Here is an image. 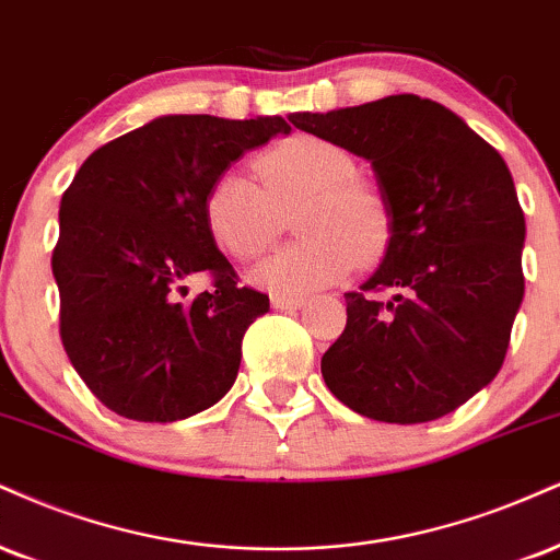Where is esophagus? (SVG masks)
<instances>
[{"label": "esophagus", "instance_id": "esophagus-1", "mask_svg": "<svg viewBox=\"0 0 560 560\" xmlns=\"http://www.w3.org/2000/svg\"><path fill=\"white\" fill-rule=\"evenodd\" d=\"M271 307L273 310H300V307H305V300H302V298H281V294H273Z\"/></svg>", "mask_w": 560, "mask_h": 560}]
</instances>
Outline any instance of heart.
Returning <instances> with one entry per match:
<instances>
[{
	"label": "heart",
	"mask_w": 560,
	"mask_h": 560,
	"mask_svg": "<svg viewBox=\"0 0 560 560\" xmlns=\"http://www.w3.org/2000/svg\"><path fill=\"white\" fill-rule=\"evenodd\" d=\"M260 185L242 172H221L203 195L208 234L229 258L250 260L279 232V208L305 200L294 219L300 242L281 247L250 271V281L281 298H305L341 281L357 258L386 245L388 208L375 187L357 182L345 148L292 135L255 156Z\"/></svg>",
	"instance_id": "1"
}]
</instances>
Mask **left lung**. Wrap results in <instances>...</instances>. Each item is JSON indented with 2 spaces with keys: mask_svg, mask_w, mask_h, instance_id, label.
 Here are the masks:
<instances>
[{
  "mask_svg": "<svg viewBox=\"0 0 560 560\" xmlns=\"http://www.w3.org/2000/svg\"><path fill=\"white\" fill-rule=\"evenodd\" d=\"M289 119L370 161L388 208L386 253L345 294L347 328L323 354V381L378 422L454 412L498 375L524 298L527 226L506 161L415 93Z\"/></svg>",
  "mask_w": 560,
  "mask_h": 560,
  "instance_id": "8db88e82",
  "label": "left lung"
}]
</instances>
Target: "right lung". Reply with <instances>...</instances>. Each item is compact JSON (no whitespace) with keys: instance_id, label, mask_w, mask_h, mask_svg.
Wrapping results in <instances>:
<instances>
[{"instance_id":"add662e5","label":"right lung","mask_w":560,"mask_h":560,"mask_svg":"<svg viewBox=\"0 0 560 560\" xmlns=\"http://www.w3.org/2000/svg\"><path fill=\"white\" fill-rule=\"evenodd\" d=\"M292 127L281 117L166 114L101 145L59 206L51 255L59 334L72 368L112 412L177 422L237 381L242 336L268 298L237 287L203 221L208 185ZM214 287L182 301L184 281Z\"/></svg>"}]
</instances>
